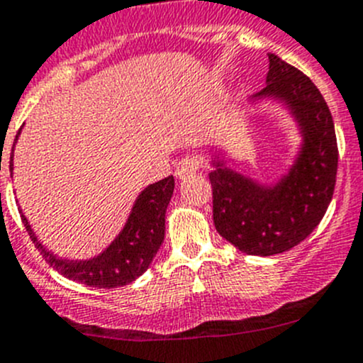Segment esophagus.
<instances>
[{
    "mask_svg": "<svg viewBox=\"0 0 363 363\" xmlns=\"http://www.w3.org/2000/svg\"><path fill=\"white\" fill-rule=\"evenodd\" d=\"M199 169V158L198 157H184L182 160L176 164V176L179 179L191 178L192 174H196Z\"/></svg>",
    "mask_w": 363,
    "mask_h": 363,
    "instance_id": "esophagus-1",
    "label": "esophagus"
}]
</instances>
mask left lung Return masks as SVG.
I'll return each mask as SVG.
<instances>
[{"instance_id": "1", "label": "left lung", "mask_w": 363, "mask_h": 363, "mask_svg": "<svg viewBox=\"0 0 363 363\" xmlns=\"http://www.w3.org/2000/svg\"><path fill=\"white\" fill-rule=\"evenodd\" d=\"M274 96L298 119L305 144L294 167L274 187L216 164L210 172L213 224L223 239L247 255L283 253L315 230L333 198L339 147L333 117L319 89L294 65L269 55L267 85L255 98Z\"/></svg>"}]
</instances>
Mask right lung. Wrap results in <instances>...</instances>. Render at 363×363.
I'll return each mask as SVG.
<instances>
[{
    "label": "right lung",
    "instance_id": "right-lung-1",
    "mask_svg": "<svg viewBox=\"0 0 363 363\" xmlns=\"http://www.w3.org/2000/svg\"><path fill=\"white\" fill-rule=\"evenodd\" d=\"M12 158L10 155V172H12ZM172 191H174L172 176L144 189L119 237L99 257L91 260L78 262L57 258L39 242L23 212L21 219L32 242L55 271L89 287L116 289L135 281L150 267L153 257L160 250L165 233V210L171 201Z\"/></svg>",
    "mask_w": 363,
    "mask_h": 363
}]
</instances>
